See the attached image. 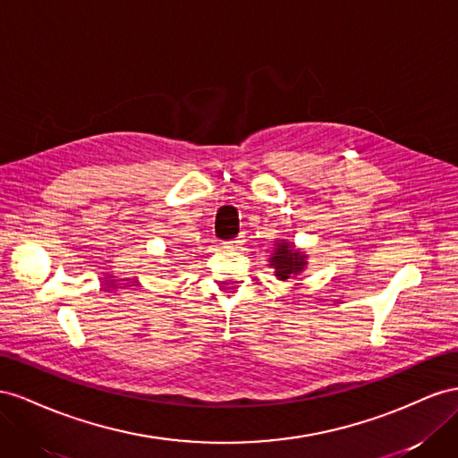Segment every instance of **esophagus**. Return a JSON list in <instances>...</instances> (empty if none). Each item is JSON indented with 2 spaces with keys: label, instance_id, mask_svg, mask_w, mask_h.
I'll return each instance as SVG.
<instances>
[{
  "label": "esophagus",
  "instance_id": "obj_1",
  "mask_svg": "<svg viewBox=\"0 0 458 458\" xmlns=\"http://www.w3.org/2000/svg\"><path fill=\"white\" fill-rule=\"evenodd\" d=\"M242 243H243V236H238V238L225 242V247H228V250H238V247H240Z\"/></svg>",
  "mask_w": 458,
  "mask_h": 458
}]
</instances>
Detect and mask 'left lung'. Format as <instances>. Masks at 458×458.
<instances>
[{
	"instance_id": "1",
	"label": "left lung",
	"mask_w": 458,
	"mask_h": 458,
	"mask_svg": "<svg viewBox=\"0 0 458 458\" xmlns=\"http://www.w3.org/2000/svg\"><path fill=\"white\" fill-rule=\"evenodd\" d=\"M270 265L276 270V276L280 280H287L292 274H299L305 268V255H301L299 251H293L292 245L287 242H280L276 245V253L272 255Z\"/></svg>"
}]
</instances>
